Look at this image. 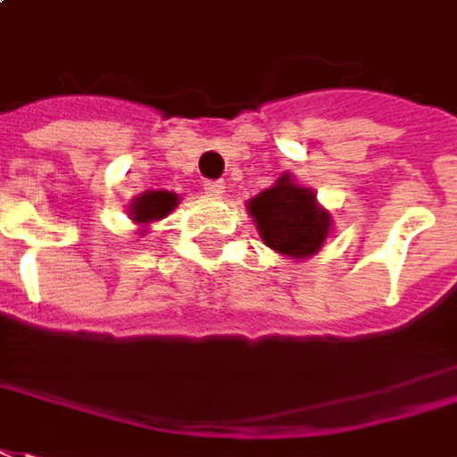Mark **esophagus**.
Instances as JSON below:
<instances>
[{
	"label": "esophagus",
	"mask_w": 457,
	"mask_h": 457,
	"mask_svg": "<svg viewBox=\"0 0 457 457\" xmlns=\"http://www.w3.org/2000/svg\"><path fill=\"white\" fill-rule=\"evenodd\" d=\"M223 191H226V183L223 180H206L204 183V193L211 195V198H221Z\"/></svg>",
	"instance_id": "obj_1"
}]
</instances>
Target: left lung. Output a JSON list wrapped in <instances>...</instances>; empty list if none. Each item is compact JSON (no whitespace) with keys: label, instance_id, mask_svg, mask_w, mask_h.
<instances>
[{"label":"left lung","instance_id":"obj_1","mask_svg":"<svg viewBox=\"0 0 457 457\" xmlns=\"http://www.w3.org/2000/svg\"><path fill=\"white\" fill-rule=\"evenodd\" d=\"M246 211L266 246L296 262L321 251L335 226L314 188L302 186L289 170L271 188L249 198Z\"/></svg>","mask_w":457,"mask_h":457}]
</instances>
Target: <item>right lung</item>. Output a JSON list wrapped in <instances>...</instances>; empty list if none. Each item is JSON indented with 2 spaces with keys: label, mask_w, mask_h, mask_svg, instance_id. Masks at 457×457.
<instances>
[{
  "label": "right lung",
  "mask_w": 457,
  "mask_h": 457,
  "mask_svg": "<svg viewBox=\"0 0 457 457\" xmlns=\"http://www.w3.org/2000/svg\"><path fill=\"white\" fill-rule=\"evenodd\" d=\"M179 204V193L163 191V188L161 191H145L128 204V219L137 226V234L145 236L150 223L165 219Z\"/></svg>",
  "instance_id": "right-lung-1"
}]
</instances>
